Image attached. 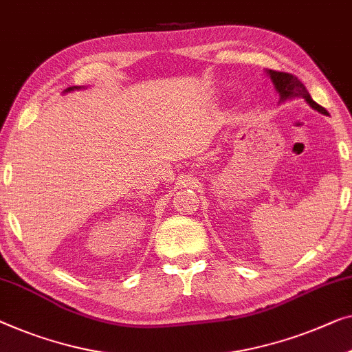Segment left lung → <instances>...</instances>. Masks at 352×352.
<instances>
[{
	"instance_id": "1",
	"label": "left lung",
	"mask_w": 352,
	"mask_h": 352,
	"mask_svg": "<svg viewBox=\"0 0 352 352\" xmlns=\"http://www.w3.org/2000/svg\"><path fill=\"white\" fill-rule=\"evenodd\" d=\"M267 74L270 76L274 89H276V91L279 94V103H284V101L292 100V98H303L313 109L318 111V113L329 114L322 106L316 103V101L311 98V95L308 94L307 87H305V85L300 82L294 74L281 73V71H273V69H267Z\"/></svg>"
}]
</instances>
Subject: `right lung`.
Segmentation results:
<instances>
[{
	"label": "right lung",
	"mask_w": 352,
	"mask_h": 352,
	"mask_svg": "<svg viewBox=\"0 0 352 352\" xmlns=\"http://www.w3.org/2000/svg\"><path fill=\"white\" fill-rule=\"evenodd\" d=\"M76 89H80V87H68L65 91H71V90H76Z\"/></svg>",
	"instance_id": "1"
}]
</instances>
